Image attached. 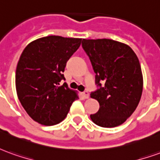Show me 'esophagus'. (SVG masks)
I'll list each match as a JSON object with an SVG mask.
<instances>
[{
	"mask_svg": "<svg viewBox=\"0 0 160 160\" xmlns=\"http://www.w3.org/2000/svg\"><path fill=\"white\" fill-rule=\"evenodd\" d=\"M82 96H83L85 98H89V92H88L87 91H85V92H82Z\"/></svg>",
	"mask_w": 160,
	"mask_h": 160,
	"instance_id": "34e87169",
	"label": "esophagus"
}]
</instances>
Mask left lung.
I'll use <instances>...</instances> for the list:
<instances>
[{
    "label": "left lung",
    "instance_id": "obj_1",
    "mask_svg": "<svg viewBox=\"0 0 160 160\" xmlns=\"http://www.w3.org/2000/svg\"><path fill=\"white\" fill-rule=\"evenodd\" d=\"M92 63L97 90L91 98L99 110L90 118L100 127L114 128L133 114L141 100L143 77L137 56L127 44L111 39H83Z\"/></svg>",
    "mask_w": 160,
    "mask_h": 160
}]
</instances>
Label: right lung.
Segmentation results:
<instances>
[{
	"mask_svg": "<svg viewBox=\"0 0 160 160\" xmlns=\"http://www.w3.org/2000/svg\"><path fill=\"white\" fill-rule=\"evenodd\" d=\"M81 38L44 37L30 42L17 65L15 84L19 100L33 120L51 126L64 120L76 92L68 87L62 73L79 49Z\"/></svg>",
	"mask_w": 160,
	"mask_h": 160,
	"instance_id": "obj_1",
	"label": "right lung"
}]
</instances>
